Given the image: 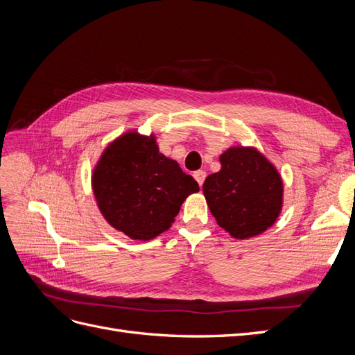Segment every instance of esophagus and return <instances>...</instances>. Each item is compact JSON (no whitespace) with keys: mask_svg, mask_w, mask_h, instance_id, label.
<instances>
[{"mask_svg":"<svg viewBox=\"0 0 355 355\" xmlns=\"http://www.w3.org/2000/svg\"><path fill=\"white\" fill-rule=\"evenodd\" d=\"M194 178H196V180L198 182V185L201 187L204 179H206V171H204V170H197L196 173H194Z\"/></svg>","mask_w":355,"mask_h":355,"instance_id":"34e87169","label":"esophagus"}]
</instances>
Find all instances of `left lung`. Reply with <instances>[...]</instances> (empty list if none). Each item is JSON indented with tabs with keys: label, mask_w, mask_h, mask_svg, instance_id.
<instances>
[{
	"label": "left lung",
	"mask_w": 355,
	"mask_h": 355,
	"mask_svg": "<svg viewBox=\"0 0 355 355\" xmlns=\"http://www.w3.org/2000/svg\"><path fill=\"white\" fill-rule=\"evenodd\" d=\"M219 159L220 170L202 185L219 227L239 240L272 227L283 207V180L274 164L250 146H232Z\"/></svg>",
	"instance_id": "left-lung-1"
}]
</instances>
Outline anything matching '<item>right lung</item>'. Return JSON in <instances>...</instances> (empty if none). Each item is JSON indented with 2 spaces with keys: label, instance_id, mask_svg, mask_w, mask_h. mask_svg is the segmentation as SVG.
Masks as SVG:
<instances>
[{
  "label": "right lung",
  "instance_id": "1",
  "mask_svg": "<svg viewBox=\"0 0 355 355\" xmlns=\"http://www.w3.org/2000/svg\"><path fill=\"white\" fill-rule=\"evenodd\" d=\"M92 187L106 222L142 241L167 231L182 202L200 191L194 178L159 153L154 135L136 130L105 148L93 170Z\"/></svg>",
  "mask_w": 355,
  "mask_h": 355
}]
</instances>
